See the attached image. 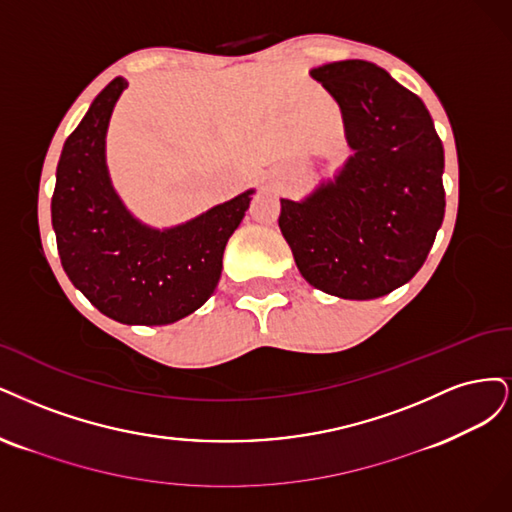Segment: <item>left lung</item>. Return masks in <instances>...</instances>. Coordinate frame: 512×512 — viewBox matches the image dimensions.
I'll use <instances>...</instances> for the list:
<instances>
[{
	"mask_svg": "<svg viewBox=\"0 0 512 512\" xmlns=\"http://www.w3.org/2000/svg\"><path fill=\"white\" fill-rule=\"evenodd\" d=\"M310 74L338 102L355 153L304 202L280 200L278 227L312 287L381 298L421 270L442 225V142L425 104L378 65L349 59Z\"/></svg>",
	"mask_w": 512,
	"mask_h": 512,
	"instance_id": "left-lung-1",
	"label": "left lung"
}]
</instances>
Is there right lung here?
<instances>
[{"mask_svg":"<svg viewBox=\"0 0 512 512\" xmlns=\"http://www.w3.org/2000/svg\"><path fill=\"white\" fill-rule=\"evenodd\" d=\"M127 89L114 78L63 144L51 202L61 266L76 289L127 325H168L200 308L223 270L225 244L251 193L174 229L138 223L114 193L104 157L114 104Z\"/></svg>","mask_w":512,"mask_h":512,"instance_id":"obj_1","label":"right lung"}]
</instances>
